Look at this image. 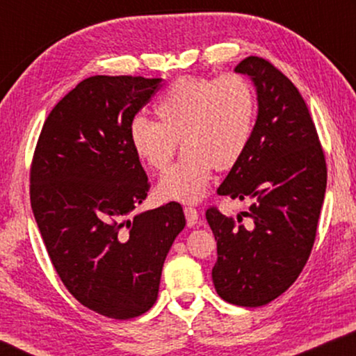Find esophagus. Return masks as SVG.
I'll list each match as a JSON object with an SVG mask.
<instances>
[{
	"mask_svg": "<svg viewBox=\"0 0 356 356\" xmlns=\"http://www.w3.org/2000/svg\"><path fill=\"white\" fill-rule=\"evenodd\" d=\"M184 216H186L188 227H194L199 220V213L194 207H184Z\"/></svg>",
	"mask_w": 356,
	"mask_h": 356,
	"instance_id": "obj_1",
	"label": "esophagus"
}]
</instances>
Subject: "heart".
Returning a JSON list of instances; mask_svg holds the SVG:
<instances>
[{"label": "heart", "mask_w": 356, "mask_h": 356, "mask_svg": "<svg viewBox=\"0 0 356 356\" xmlns=\"http://www.w3.org/2000/svg\"><path fill=\"white\" fill-rule=\"evenodd\" d=\"M157 121L136 116L129 126L134 154L154 172L168 168L178 149L181 159L159 183L160 197L196 202L212 170L236 167L250 147L257 118V95L245 76H186L168 87L155 105Z\"/></svg>", "instance_id": "heart-1"}]
</instances>
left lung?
Wrapping results in <instances>:
<instances>
[{
  "mask_svg": "<svg viewBox=\"0 0 356 356\" xmlns=\"http://www.w3.org/2000/svg\"><path fill=\"white\" fill-rule=\"evenodd\" d=\"M235 71L257 89L254 134L246 154L218 186L220 196L251 197L243 223L211 206L206 218L217 241L212 280L228 303H270L298 279L309 259L323 207L327 167L314 121L293 82L261 56Z\"/></svg>",
  "mask_w": 356,
  "mask_h": 356,
  "instance_id": "1",
  "label": "left lung"
}]
</instances>
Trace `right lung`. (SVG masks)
I'll return each instance as SVG.
<instances>
[{"mask_svg":"<svg viewBox=\"0 0 356 356\" xmlns=\"http://www.w3.org/2000/svg\"><path fill=\"white\" fill-rule=\"evenodd\" d=\"M160 77L92 76L47 116L31 163V204L67 291L95 313L131 319L152 308L163 261L186 225L168 202L128 218L150 183L129 140Z\"/></svg>","mask_w":356,"mask_h":356,"instance_id":"1","label":"right lung"}]
</instances>
